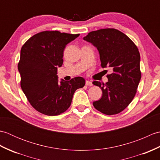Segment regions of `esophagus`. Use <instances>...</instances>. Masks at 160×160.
I'll return each mask as SVG.
<instances>
[{"instance_id":"34e87169","label":"esophagus","mask_w":160,"mask_h":160,"mask_svg":"<svg viewBox=\"0 0 160 160\" xmlns=\"http://www.w3.org/2000/svg\"><path fill=\"white\" fill-rule=\"evenodd\" d=\"M85 84L87 86H92L93 84L92 82H91V81H89V80H86V82H85Z\"/></svg>"}]
</instances>
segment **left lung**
Wrapping results in <instances>:
<instances>
[{"instance_id": "1", "label": "left lung", "mask_w": 160, "mask_h": 160, "mask_svg": "<svg viewBox=\"0 0 160 160\" xmlns=\"http://www.w3.org/2000/svg\"><path fill=\"white\" fill-rule=\"evenodd\" d=\"M84 40L97 47L101 67H110L113 71L107 76L108 81L105 84L93 82L102 91V96L93 102V107L106 115L120 113L133 100L141 79L138 47L127 35L113 28L91 32Z\"/></svg>"}]
</instances>
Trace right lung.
Segmentation results:
<instances>
[{
    "label": "right lung",
    "mask_w": 160,
    "mask_h": 160,
    "mask_svg": "<svg viewBox=\"0 0 160 160\" xmlns=\"http://www.w3.org/2000/svg\"><path fill=\"white\" fill-rule=\"evenodd\" d=\"M78 34L45 31L32 36L20 50L18 69L20 86L30 104L40 113L50 116L66 111L76 89L85 80L76 77L58 82V67L63 63V52Z\"/></svg>",
    "instance_id": "1"
}]
</instances>
